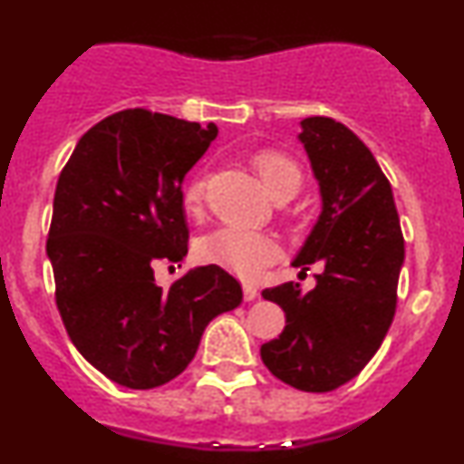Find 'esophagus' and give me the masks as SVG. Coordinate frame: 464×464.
Segmentation results:
<instances>
[{"label":"esophagus","mask_w":464,"mask_h":464,"mask_svg":"<svg viewBox=\"0 0 464 464\" xmlns=\"http://www.w3.org/2000/svg\"><path fill=\"white\" fill-rule=\"evenodd\" d=\"M242 290H244V301H255V299H257V287H255L253 284H244Z\"/></svg>","instance_id":"34e87169"}]
</instances>
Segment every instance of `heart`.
Segmentation results:
<instances>
[{"label":"heart","mask_w":464,"mask_h":464,"mask_svg":"<svg viewBox=\"0 0 464 464\" xmlns=\"http://www.w3.org/2000/svg\"><path fill=\"white\" fill-rule=\"evenodd\" d=\"M253 168L257 169L259 179L273 198L279 194L295 196L301 189V168L284 152H257L253 159ZM202 200H205V180L202 177L189 179L183 189L185 209L189 214H196L202 207ZM276 255H279V248H276L273 237L239 227L220 228V231L202 237L198 244V257L202 262L216 264L228 273L246 276V279L262 273L264 266L275 262Z\"/></svg>","instance_id":"b5f03b06"}]
</instances>
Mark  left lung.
I'll list each match as a JSON object with an SVG mask.
<instances>
[{
    "instance_id": "1",
    "label": "left lung",
    "mask_w": 464,
    "mask_h": 464,
    "mask_svg": "<svg viewBox=\"0 0 464 464\" xmlns=\"http://www.w3.org/2000/svg\"><path fill=\"white\" fill-rule=\"evenodd\" d=\"M299 141L323 209L292 266L321 264L316 287L287 281L262 292L285 312L279 338L262 344L275 377L305 392H329L369 364L397 307L403 236L392 189L364 141L332 117H305Z\"/></svg>"
}]
</instances>
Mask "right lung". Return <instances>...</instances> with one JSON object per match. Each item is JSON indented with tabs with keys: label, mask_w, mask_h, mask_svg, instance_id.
I'll return each instance as SVG.
<instances>
[{
	"label": "right lung",
	"mask_w": 464,
	"mask_h": 464,
	"mask_svg": "<svg viewBox=\"0 0 464 464\" xmlns=\"http://www.w3.org/2000/svg\"><path fill=\"white\" fill-rule=\"evenodd\" d=\"M216 124L129 109L80 137L56 183L47 257L56 305L82 358L115 384L148 391L180 375L218 314L242 303L220 266H198L168 290L159 262L188 255L183 179Z\"/></svg>",
	"instance_id": "right-lung-1"
}]
</instances>
